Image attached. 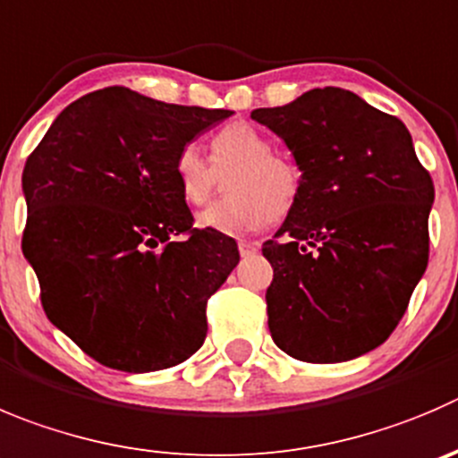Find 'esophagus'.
I'll return each instance as SVG.
<instances>
[{
	"instance_id": "esophagus-1",
	"label": "esophagus",
	"mask_w": 458,
	"mask_h": 458,
	"mask_svg": "<svg viewBox=\"0 0 458 458\" xmlns=\"http://www.w3.org/2000/svg\"><path fill=\"white\" fill-rule=\"evenodd\" d=\"M238 250H241V256H251L259 251V242H251V241H241L238 242Z\"/></svg>"
}]
</instances>
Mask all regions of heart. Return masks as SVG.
Here are the masks:
<instances>
[{
    "mask_svg": "<svg viewBox=\"0 0 458 458\" xmlns=\"http://www.w3.org/2000/svg\"><path fill=\"white\" fill-rule=\"evenodd\" d=\"M173 175L191 207H204L226 175L229 195L199 216V225L226 236L263 229L274 217L287 216L301 195V171L274 155L272 141L247 123H232L213 134L211 161L198 146L186 143L177 152Z\"/></svg>",
    "mask_w": 458,
    "mask_h": 458,
    "instance_id": "b5f03b06",
    "label": "heart"
}]
</instances>
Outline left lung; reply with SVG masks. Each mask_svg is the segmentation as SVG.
Returning a JSON list of instances; mask_svg holds the SVG:
<instances>
[{"mask_svg": "<svg viewBox=\"0 0 458 458\" xmlns=\"http://www.w3.org/2000/svg\"><path fill=\"white\" fill-rule=\"evenodd\" d=\"M251 119L285 141L301 171L297 207L263 245L274 344L312 364L373 351L403 319L429 259L434 182L411 134L339 87Z\"/></svg>", "mask_w": 458, "mask_h": 458, "instance_id": "1", "label": "left lung"}]
</instances>
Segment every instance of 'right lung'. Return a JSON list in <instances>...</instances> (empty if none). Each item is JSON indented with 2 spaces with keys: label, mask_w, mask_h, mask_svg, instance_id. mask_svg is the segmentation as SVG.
Returning a JSON list of instances; mask_svg holds the SVG:
<instances>
[{
  "label": "right lung",
  "mask_w": 458,
  "mask_h": 458,
  "mask_svg": "<svg viewBox=\"0 0 458 458\" xmlns=\"http://www.w3.org/2000/svg\"><path fill=\"white\" fill-rule=\"evenodd\" d=\"M232 114L106 87L64 107L26 159L21 251L42 308L103 367L159 371L204 344L208 297L241 254L193 226L173 164Z\"/></svg>",
  "instance_id": "add662e5"
}]
</instances>
